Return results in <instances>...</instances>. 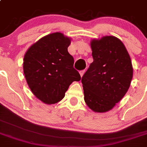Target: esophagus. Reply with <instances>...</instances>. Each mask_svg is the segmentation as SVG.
Wrapping results in <instances>:
<instances>
[{
	"label": "esophagus",
	"instance_id": "34e87169",
	"mask_svg": "<svg viewBox=\"0 0 147 147\" xmlns=\"http://www.w3.org/2000/svg\"><path fill=\"white\" fill-rule=\"evenodd\" d=\"M85 72H86V71H85V70H82V71H80V76H81V78L83 76V75H84Z\"/></svg>",
	"mask_w": 147,
	"mask_h": 147
}]
</instances>
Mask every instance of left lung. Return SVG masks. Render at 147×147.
Returning a JSON list of instances; mask_svg holds the SVG:
<instances>
[{"instance_id":"1","label":"left lung","mask_w":147,"mask_h":147,"mask_svg":"<svg viewBox=\"0 0 147 147\" xmlns=\"http://www.w3.org/2000/svg\"><path fill=\"white\" fill-rule=\"evenodd\" d=\"M94 61L82 78L84 100L95 112H107L123 98L131 86L132 62L125 46L115 36L90 41Z\"/></svg>"}]
</instances>
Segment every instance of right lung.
I'll use <instances>...</instances> for the list:
<instances>
[{
    "label": "right lung",
    "mask_w": 147,
    "mask_h": 147,
    "mask_svg": "<svg viewBox=\"0 0 147 147\" xmlns=\"http://www.w3.org/2000/svg\"><path fill=\"white\" fill-rule=\"evenodd\" d=\"M70 43V38L53 32L33 43L24 56L27 85L35 96L46 105L61 101L71 83L81 79L67 51Z\"/></svg>",
    "instance_id": "right-lung-1"
}]
</instances>
